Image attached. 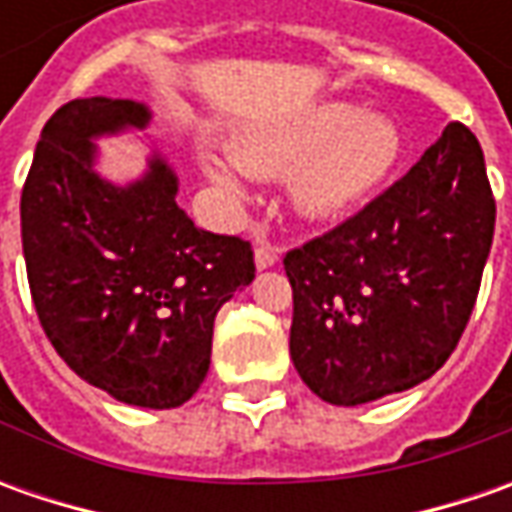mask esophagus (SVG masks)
Segmentation results:
<instances>
[{
	"mask_svg": "<svg viewBox=\"0 0 512 512\" xmlns=\"http://www.w3.org/2000/svg\"><path fill=\"white\" fill-rule=\"evenodd\" d=\"M253 259H256V267H259V270H267V267H273L279 262V250H273L270 245H259L256 247V253H253Z\"/></svg>",
	"mask_w": 512,
	"mask_h": 512,
	"instance_id": "1",
	"label": "esophagus"
}]
</instances>
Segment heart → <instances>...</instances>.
Returning a JSON list of instances; mask_svg holds the SVG:
<instances>
[{"label":"heart","instance_id":"obj_1","mask_svg":"<svg viewBox=\"0 0 512 512\" xmlns=\"http://www.w3.org/2000/svg\"><path fill=\"white\" fill-rule=\"evenodd\" d=\"M402 150L396 122L336 99L250 125L230 142L233 161L250 176H287L290 205L310 222L339 219L379 193L399 168ZM235 166L222 156L202 159L213 185L245 199V176Z\"/></svg>","mask_w":512,"mask_h":512}]
</instances>
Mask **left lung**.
Masks as SVG:
<instances>
[{"label": "left lung", "instance_id": "8db88e82", "mask_svg": "<svg viewBox=\"0 0 512 512\" xmlns=\"http://www.w3.org/2000/svg\"><path fill=\"white\" fill-rule=\"evenodd\" d=\"M493 227L482 145L450 122L396 185L285 256L302 382L356 407L430 379L473 313Z\"/></svg>", "mask_w": 512, "mask_h": 512}]
</instances>
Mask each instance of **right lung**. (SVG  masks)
Returning <instances> with one entry per match:
<instances>
[{
	"instance_id": "add662e5",
	"label": "right lung",
	"mask_w": 512,
	"mask_h": 512,
	"mask_svg": "<svg viewBox=\"0 0 512 512\" xmlns=\"http://www.w3.org/2000/svg\"><path fill=\"white\" fill-rule=\"evenodd\" d=\"M133 99H73L42 128L22 190L33 305L70 370L116 402L170 410L210 367L213 322L253 282V250L190 222L153 153L128 185L99 176L96 139L145 130Z\"/></svg>"
}]
</instances>
